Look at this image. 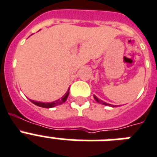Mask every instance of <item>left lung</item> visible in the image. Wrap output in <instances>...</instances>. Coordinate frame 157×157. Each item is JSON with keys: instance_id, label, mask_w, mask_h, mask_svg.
<instances>
[{"instance_id": "obj_1", "label": "left lung", "mask_w": 157, "mask_h": 157, "mask_svg": "<svg viewBox=\"0 0 157 157\" xmlns=\"http://www.w3.org/2000/svg\"><path fill=\"white\" fill-rule=\"evenodd\" d=\"M94 99H95V100H96L97 101H98V102L101 103V104H102V105H109V104H108V103L105 102V101H101V100H100V99H98V98H97L96 96H94Z\"/></svg>"}]
</instances>
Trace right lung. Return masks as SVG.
<instances>
[{
  "mask_svg": "<svg viewBox=\"0 0 157 157\" xmlns=\"http://www.w3.org/2000/svg\"><path fill=\"white\" fill-rule=\"evenodd\" d=\"M68 94H69V89L67 91L64 95L63 96V98H61V99H58V100L55 101H52V102H42V101H31V102L34 103V105H38V106H40V107L43 108H52L55 107L58 105H60L63 102H64L66 100H67V97H68Z\"/></svg>",
  "mask_w": 157,
  "mask_h": 157,
  "instance_id": "obj_1",
  "label": "right lung"
}]
</instances>
